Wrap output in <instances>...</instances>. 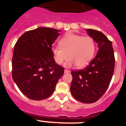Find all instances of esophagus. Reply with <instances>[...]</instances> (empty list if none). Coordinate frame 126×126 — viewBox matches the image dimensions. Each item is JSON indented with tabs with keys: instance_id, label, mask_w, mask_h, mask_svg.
Masks as SVG:
<instances>
[{
	"instance_id": "34e87169",
	"label": "esophagus",
	"mask_w": 126,
	"mask_h": 126,
	"mask_svg": "<svg viewBox=\"0 0 126 126\" xmlns=\"http://www.w3.org/2000/svg\"><path fill=\"white\" fill-rule=\"evenodd\" d=\"M69 73V70L64 69V73Z\"/></svg>"
}]
</instances>
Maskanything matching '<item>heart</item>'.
Returning a JSON list of instances; mask_svg holds the SVG:
<instances>
[{
    "instance_id": "heart-1",
    "label": "heart",
    "mask_w": 126,
    "mask_h": 126,
    "mask_svg": "<svg viewBox=\"0 0 126 126\" xmlns=\"http://www.w3.org/2000/svg\"><path fill=\"white\" fill-rule=\"evenodd\" d=\"M60 47L52 48L53 58L59 65L69 57L66 66L76 65L79 68L84 67L90 63L95 52V42L93 38L80 34L68 33L60 40Z\"/></svg>"
}]
</instances>
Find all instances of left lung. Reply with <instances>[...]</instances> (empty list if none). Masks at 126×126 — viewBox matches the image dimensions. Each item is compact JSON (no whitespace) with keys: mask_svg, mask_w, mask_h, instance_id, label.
<instances>
[{"mask_svg":"<svg viewBox=\"0 0 126 126\" xmlns=\"http://www.w3.org/2000/svg\"><path fill=\"white\" fill-rule=\"evenodd\" d=\"M98 50L95 57L83 69L73 71L71 92L77 100L85 103L96 102L105 93L112 79L115 57L112 42L102 32L86 30Z\"/></svg>","mask_w":126,"mask_h":126,"instance_id":"8db88e82","label":"left lung"}]
</instances>
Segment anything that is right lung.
Here are the masks:
<instances>
[{"instance_id":"obj_1","label":"right lung","mask_w":126,"mask_h":126,"mask_svg":"<svg viewBox=\"0 0 126 126\" xmlns=\"http://www.w3.org/2000/svg\"><path fill=\"white\" fill-rule=\"evenodd\" d=\"M61 30L40 27L26 32L14 45L13 79L19 90L33 100L53 93L64 68L55 63L52 47Z\"/></svg>"}]
</instances>
